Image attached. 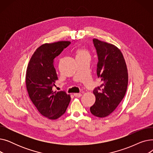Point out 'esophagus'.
Here are the masks:
<instances>
[{"label":"esophagus","instance_id":"1","mask_svg":"<svg viewBox=\"0 0 153 153\" xmlns=\"http://www.w3.org/2000/svg\"><path fill=\"white\" fill-rule=\"evenodd\" d=\"M74 95L76 97H81L82 96V94L81 93H75L74 94Z\"/></svg>","mask_w":153,"mask_h":153}]
</instances>
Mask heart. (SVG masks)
Here are the masks:
<instances>
[{
	"label": "heart",
	"mask_w": 153,
	"mask_h": 153,
	"mask_svg": "<svg viewBox=\"0 0 153 153\" xmlns=\"http://www.w3.org/2000/svg\"><path fill=\"white\" fill-rule=\"evenodd\" d=\"M76 53H77V55L76 56H82V55H88V53L86 50H84V49H82V48H81V49H78L76 51Z\"/></svg>",
	"instance_id": "obj_1"
}]
</instances>
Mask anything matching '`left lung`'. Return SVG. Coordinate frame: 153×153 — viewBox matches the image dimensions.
<instances>
[{"label":"left lung","mask_w":153,"mask_h":153,"mask_svg":"<svg viewBox=\"0 0 153 153\" xmlns=\"http://www.w3.org/2000/svg\"><path fill=\"white\" fill-rule=\"evenodd\" d=\"M93 43L98 56L97 74L102 84L93 91L95 102L90 110L94 116L103 118L110 115L125 97L128 70L123 54L116 46L95 38Z\"/></svg>","instance_id":"left-lung-1"}]
</instances>
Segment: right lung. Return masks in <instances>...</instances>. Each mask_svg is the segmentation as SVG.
Wrapping results in <instances>:
<instances>
[{"label":"right lung","mask_w":153,"mask_h":153,"mask_svg":"<svg viewBox=\"0 0 153 153\" xmlns=\"http://www.w3.org/2000/svg\"><path fill=\"white\" fill-rule=\"evenodd\" d=\"M71 44L68 41L45 43L32 55L26 73V87L29 97L45 117L56 120L65 113L71 101L64 91L54 92L58 80L54 67V58Z\"/></svg>","instance_id":"obj_1"}]
</instances>
